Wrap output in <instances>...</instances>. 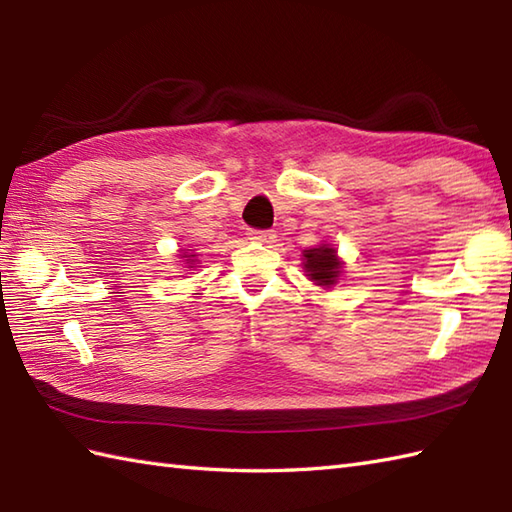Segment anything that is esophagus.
Returning <instances> with one entry per match:
<instances>
[{"mask_svg":"<svg viewBox=\"0 0 512 512\" xmlns=\"http://www.w3.org/2000/svg\"><path fill=\"white\" fill-rule=\"evenodd\" d=\"M248 239H253V242H273L275 233L273 231H259V228H248Z\"/></svg>","mask_w":512,"mask_h":512,"instance_id":"esophagus-1","label":"esophagus"}]
</instances>
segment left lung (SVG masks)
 I'll use <instances>...</instances> for the list:
<instances>
[{
	"instance_id": "1",
	"label": "left lung",
	"mask_w": 512,
	"mask_h": 512,
	"mask_svg": "<svg viewBox=\"0 0 512 512\" xmlns=\"http://www.w3.org/2000/svg\"><path fill=\"white\" fill-rule=\"evenodd\" d=\"M306 257V270L308 277L314 281L317 286H332L336 284V277L341 273V262L336 259L334 248L330 246H319V248H310L303 253Z\"/></svg>"
}]
</instances>
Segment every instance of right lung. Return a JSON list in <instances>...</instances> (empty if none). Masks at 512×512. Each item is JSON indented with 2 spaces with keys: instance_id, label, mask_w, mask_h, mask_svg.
<instances>
[{
  "instance_id": "1",
  "label": "right lung",
  "mask_w": 512,
  "mask_h": 512,
  "mask_svg": "<svg viewBox=\"0 0 512 512\" xmlns=\"http://www.w3.org/2000/svg\"><path fill=\"white\" fill-rule=\"evenodd\" d=\"M191 257H193V255H191Z\"/></svg>"
}]
</instances>
